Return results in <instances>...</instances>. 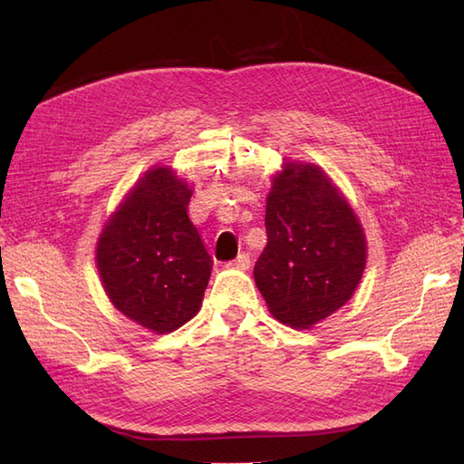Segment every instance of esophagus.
I'll list each match as a JSON object with an SVG mask.
<instances>
[{"mask_svg":"<svg viewBox=\"0 0 464 464\" xmlns=\"http://www.w3.org/2000/svg\"><path fill=\"white\" fill-rule=\"evenodd\" d=\"M227 267H235V269H249L251 267V257L247 253H241L237 259H233L227 263Z\"/></svg>","mask_w":464,"mask_h":464,"instance_id":"esophagus-1","label":"esophagus"}]
</instances>
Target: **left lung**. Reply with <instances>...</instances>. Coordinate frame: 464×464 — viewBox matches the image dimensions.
<instances>
[{
	"label": "left lung",
	"mask_w": 464,
	"mask_h": 464,
	"mask_svg": "<svg viewBox=\"0 0 464 464\" xmlns=\"http://www.w3.org/2000/svg\"><path fill=\"white\" fill-rule=\"evenodd\" d=\"M265 229L267 247L253 275L281 323L309 329L351 299L367 243L349 203L319 167L285 165L267 197Z\"/></svg>",
	"instance_id": "left-lung-1"
}]
</instances>
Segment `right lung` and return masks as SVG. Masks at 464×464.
<instances>
[{
  "label": "right lung",
  "instance_id": "right-lung-1",
  "mask_svg": "<svg viewBox=\"0 0 464 464\" xmlns=\"http://www.w3.org/2000/svg\"><path fill=\"white\" fill-rule=\"evenodd\" d=\"M191 189L167 167H155L125 197L97 243L107 297L125 317L155 333L193 319L213 259L191 223Z\"/></svg>",
  "mask_w": 464,
  "mask_h": 464
}]
</instances>
